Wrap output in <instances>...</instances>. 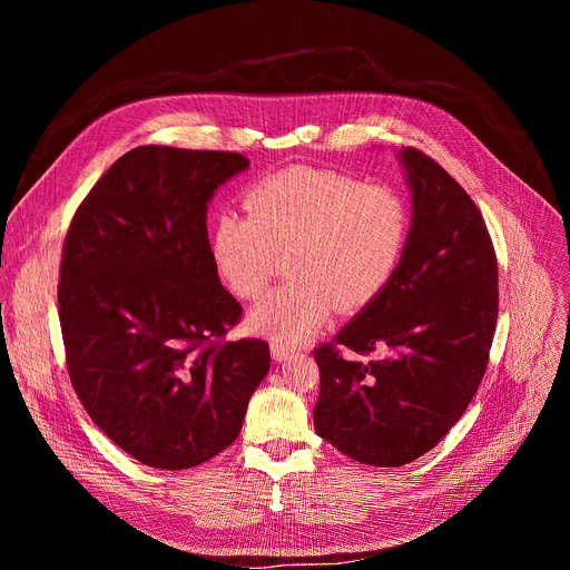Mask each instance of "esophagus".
Segmentation results:
<instances>
[{"instance_id": "1", "label": "esophagus", "mask_w": 570, "mask_h": 570, "mask_svg": "<svg viewBox=\"0 0 570 570\" xmlns=\"http://www.w3.org/2000/svg\"><path fill=\"white\" fill-rule=\"evenodd\" d=\"M271 352H273L275 363H282V361H286L288 356H293V350H291V347H286V345H282V343H277V341H273Z\"/></svg>"}]
</instances>
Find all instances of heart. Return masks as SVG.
Segmentation results:
<instances>
[{
    "label": "heart",
    "instance_id": "b5f03b06",
    "mask_svg": "<svg viewBox=\"0 0 570 570\" xmlns=\"http://www.w3.org/2000/svg\"><path fill=\"white\" fill-rule=\"evenodd\" d=\"M246 214L220 209L209 253L223 284L253 299L286 253L284 284L248 315L250 327L282 345H299L327 320L370 304L394 277L411 236L405 198L379 185L315 167H288L243 194Z\"/></svg>",
    "mask_w": 570,
    "mask_h": 570
}]
</instances>
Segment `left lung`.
Returning a JSON list of instances; mask_svg holds the SVG:
<instances>
[{"label": "left lung", "instance_id": "left-lung-1", "mask_svg": "<svg viewBox=\"0 0 570 570\" xmlns=\"http://www.w3.org/2000/svg\"><path fill=\"white\" fill-rule=\"evenodd\" d=\"M396 157L413 194L403 259L336 336L382 358L343 360L335 345L313 352L315 433L372 466L409 464L455 426L487 370L499 317L497 253L475 203L417 148Z\"/></svg>", "mask_w": 570, "mask_h": 570}]
</instances>
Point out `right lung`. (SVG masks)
<instances>
[{"label": "right lung", "mask_w": 570, "mask_h": 570, "mask_svg": "<svg viewBox=\"0 0 570 570\" xmlns=\"http://www.w3.org/2000/svg\"><path fill=\"white\" fill-rule=\"evenodd\" d=\"M248 167L238 153L137 146L65 238L58 315L71 385L92 422L155 469L227 449L271 370L264 341L218 343L240 304L214 268L207 205Z\"/></svg>", "instance_id": "obj_1"}]
</instances>
